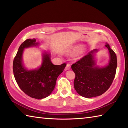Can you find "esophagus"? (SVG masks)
I'll return each mask as SVG.
<instances>
[{"instance_id": "34e87169", "label": "esophagus", "mask_w": 128, "mask_h": 128, "mask_svg": "<svg viewBox=\"0 0 128 128\" xmlns=\"http://www.w3.org/2000/svg\"><path fill=\"white\" fill-rule=\"evenodd\" d=\"M70 69V64L68 63L66 64V70H69Z\"/></svg>"}]
</instances>
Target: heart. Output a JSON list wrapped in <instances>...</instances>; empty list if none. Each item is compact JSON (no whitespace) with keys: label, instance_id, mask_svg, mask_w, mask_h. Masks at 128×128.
Segmentation results:
<instances>
[{"label":"heart","instance_id":"b5f03b06","mask_svg":"<svg viewBox=\"0 0 128 128\" xmlns=\"http://www.w3.org/2000/svg\"><path fill=\"white\" fill-rule=\"evenodd\" d=\"M82 48V46H78V47H77L74 50V51H73V54L78 53V52H80V51L81 50Z\"/></svg>","mask_w":128,"mask_h":128}]
</instances>
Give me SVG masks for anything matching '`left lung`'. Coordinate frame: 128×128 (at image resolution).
Instances as JSON below:
<instances>
[{"instance_id": "8db88e82", "label": "left lung", "mask_w": 128, "mask_h": 128, "mask_svg": "<svg viewBox=\"0 0 128 128\" xmlns=\"http://www.w3.org/2000/svg\"><path fill=\"white\" fill-rule=\"evenodd\" d=\"M110 54L108 66L103 68L95 66L93 50L71 66L75 73L74 87L77 93L85 98L99 96L104 93L112 85L115 77L117 68V57L114 52L106 43Z\"/></svg>"}]
</instances>
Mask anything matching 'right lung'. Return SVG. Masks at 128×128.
I'll use <instances>...</instances> for the list:
<instances>
[{"label":"right lung","instance_id":"right-lung-1","mask_svg":"<svg viewBox=\"0 0 128 128\" xmlns=\"http://www.w3.org/2000/svg\"><path fill=\"white\" fill-rule=\"evenodd\" d=\"M36 39H28L19 47L13 62V72L21 90L33 98L41 99L49 96L55 87L56 81L66 66L63 63L56 66L52 63L50 54L43 55V62L36 70H28L22 64L24 49L36 46Z\"/></svg>","mask_w":128,"mask_h":128}]
</instances>
